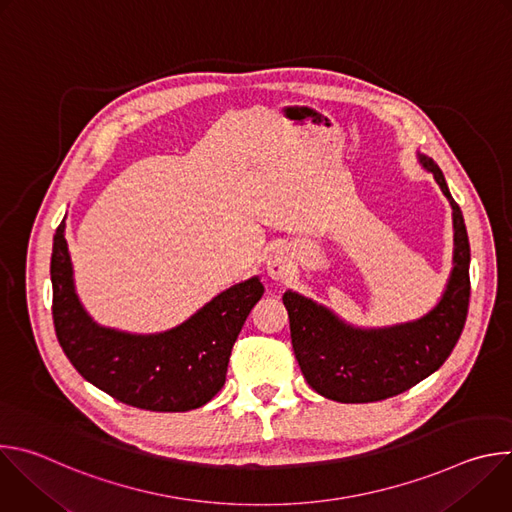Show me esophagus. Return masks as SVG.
<instances>
[{
  "instance_id": "obj_1",
  "label": "esophagus",
  "mask_w": 512,
  "mask_h": 512,
  "mask_svg": "<svg viewBox=\"0 0 512 512\" xmlns=\"http://www.w3.org/2000/svg\"><path fill=\"white\" fill-rule=\"evenodd\" d=\"M294 271V259H291V253L287 247H275L271 249L267 257V273L275 281H283Z\"/></svg>"
}]
</instances>
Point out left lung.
<instances>
[{"mask_svg": "<svg viewBox=\"0 0 512 512\" xmlns=\"http://www.w3.org/2000/svg\"><path fill=\"white\" fill-rule=\"evenodd\" d=\"M450 200L454 267L444 294L425 316L385 328L346 324L330 308L287 289L291 344L308 385L338 403H373L399 395L442 367L454 350L470 304V243L460 206L431 158L417 154Z\"/></svg>", "mask_w": 512, "mask_h": 512, "instance_id": "obj_1", "label": "left lung"}]
</instances>
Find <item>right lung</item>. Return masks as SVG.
<instances>
[{
    "instance_id": "add662e5",
    "label": "right lung",
    "mask_w": 512,
    "mask_h": 512,
    "mask_svg": "<svg viewBox=\"0 0 512 512\" xmlns=\"http://www.w3.org/2000/svg\"><path fill=\"white\" fill-rule=\"evenodd\" d=\"M56 229L50 279L56 338L83 379L113 399L150 411H190L223 389L233 344L263 296L255 275L214 296L182 324L131 334L97 324L83 308L64 239Z\"/></svg>"
}]
</instances>
